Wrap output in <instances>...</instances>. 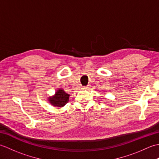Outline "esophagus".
<instances>
[{"instance_id":"34e87169","label":"esophagus","mask_w":159,"mask_h":159,"mask_svg":"<svg viewBox=\"0 0 159 159\" xmlns=\"http://www.w3.org/2000/svg\"><path fill=\"white\" fill-rule=\"evenodd\" d=\"M90 88V87L89 86V85H87V86H83V89H89Z\"/></svg>"}]
</instances>
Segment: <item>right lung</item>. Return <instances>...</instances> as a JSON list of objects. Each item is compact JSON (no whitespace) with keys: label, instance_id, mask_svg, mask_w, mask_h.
<instances>
[{"label":"right lung","instance_id":"1","mask_svg":"<svg viewBox=\"0 0 159 159\" xmlns=\"http://www.w3.org/2000/svg\"><path fill=\"white\" fill-rule=\"evenodd\" d=\"M69 96V94H67L63 90L60 89L55 93V96L50 97L48 99L53 106L61 107H63L68 102Z\"/></svg>","mask_w":159,"mask_h":159}]
</instances>
